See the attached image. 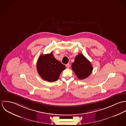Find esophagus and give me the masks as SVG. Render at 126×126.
Listing matches in <instances>:
<instances>
[{"mask_svg": "<svg viewBox=\"0 0 126 126\" xmlns=\"http://www.w3.org/2000/svg\"><path fill=\"white\" fill-rule=\"evenodd\" d=\"M65 66H66V67H67V68H69V67H70V64L69 63H67V64H66V65H65Z\"/></svg>", "mask_w": 126, "mask_h": 126, "instance_id": "1", "label": "esophagus"}]
</instances>
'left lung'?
<instances>
[{"mask_svg": "<svg viewBox=\"0 0 126 126\" xmlns=\"http://www.w3.org/2000/svg\"><path fill=\"white\" fill-rule=\"evenodd\" d=\"M72 69L79 79L87 78L93 71L90 61L82 54H79L76 56L75 61L72 63Z\"/></svg>", "mask_w": 126, "mask_h": 126, "instance_id": "1", "label": "left lung"}]
</instances>
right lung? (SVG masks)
<instances>
[{
	"label": "right lung",
	"instance_id": "obj_1",
	"mask_svg": "<svg viewBox=\"0 0 126 126\" xmlns=\"http://www.w3.org/2000/svg\"><path fill=\"white\" fill-rule=\"evenodd\" d=\"M36 67L39 75L43 79L52 82L57 80L60 74L66 68L52 53L40 55Z\"/></svg>",
	"mask_w": 126,
	"mask_h": 126
}]
</instances>
